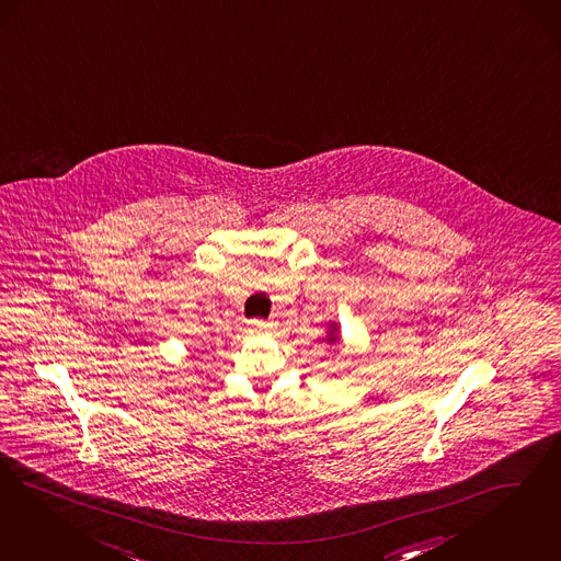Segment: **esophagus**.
I'll use <instances>...</instances> for the list:
<instances>
[{
  "mask_svg": "<svg viewBox=\"0 0 561 561\" xmlns=\"http://www.w3.org/2000/svg\"><path fill=\"white\" fill-rule=\"evenodd\" d=\"M251 324H253V329H255V331H266V329L271 327V324H268V322H264V320H253Z\"/></svg>",
  "mask_w": 561,
  "mask_h": 561,
  "instance_id": "1",
  "label": "esophagus"
}]
</instances>
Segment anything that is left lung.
<instances>
[{"instance_id":"1","label":"left lung","mask_w":561,"mask_h":561,"mask_svg":"<svg viewBox=\"0 0 561 561\" xmlns=\"http://www.w3.org/2000/svg\"><path fill=\"white\" fill-rule=\"evenodd\" d=\"M341 341H343V339H341V332H339V324H336V322H329V331H327V343H329L331 347H339V345H343Z\"/></svg>"}]
</instances>
